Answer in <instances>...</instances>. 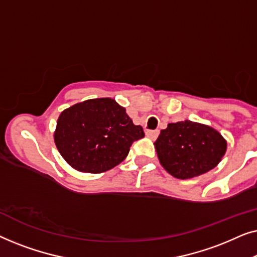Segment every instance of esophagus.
<instances>
[{
  "label": "esophagus",
  "instance_id": "1",
  "mask_svg": "<svg viewBox=\"0 0 257 257\" xmlns=\"http://www.w3.org/2000/svg\"><path fill=\"white\" fill-rule=\"evenodd\" d=\"M159 136V131L158 130H152V131H146V137H149L150 139H157V137Z\"/></svg>",
  "mask_w": 257,
  "mask_h": 257
}]
</instances>
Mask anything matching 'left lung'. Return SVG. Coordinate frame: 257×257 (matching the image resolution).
I'll list each match as a JSON object with an SVG mask.
<instances>
[{
    "mask_svg": "<svg viewBox=\"0 0 257 257\" xmlns=\"http://www.w3.org/2000/svg\"><path fill=\"white\" fill-rule=\"evenodd\" d=\"M154 147L161 166L184 180L216 167L227 151V140L212 126L184 120L161 130Z\"/></svg>",
    "mask_w": 257,
    "mask_h": 257,
    "instance_id": "obj_1",
    "label": "left lung"
}]
</instances>
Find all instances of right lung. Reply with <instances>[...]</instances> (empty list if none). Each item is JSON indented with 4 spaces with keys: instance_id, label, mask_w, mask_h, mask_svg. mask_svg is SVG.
<instances>
[{
    "instance_id": "right-lung-1",
    "label": "right lung",
    "mask_w": 257,
    "mask_h": 257,
    "mask_svg": "<svg viewBox=\"0 0 257 257\" xmlns=\"http://www.w3.org/2000/svg\"><path fill=\"white\" fill-rule=\"evenodd\" d=\"M125 107L112 98L77 103L59 114L54 133L58 152L76 171L101 173L127 157L136 140L144 138Z\"/></svg>"
}]
</instances>
